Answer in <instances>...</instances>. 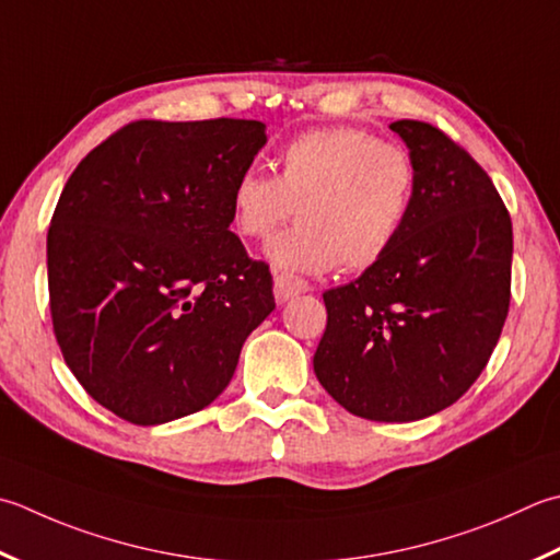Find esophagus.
<instances>
[{
  "instance_id": "1",
  "label": "esophagus",
  "mask_w": 560,
  "mask_h": 560,
  "mask_svg": "<svg viewBox=\"0 0 560 560\" xmlns=\"http://www.w3.org/2000/svg\"><path fill=\"white\" fill-rule=\"evenodd\" d=\"M305 291H311V283L301 277H295V273H287V271L273 273V295H277L279 303H287Z\"/></svg>"
}]
</instances>
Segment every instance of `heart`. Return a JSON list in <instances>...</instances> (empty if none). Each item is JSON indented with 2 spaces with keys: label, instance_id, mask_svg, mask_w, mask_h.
I'll use <instances>...</instances> for the list:
<instances>
[{
  "label": "heart",
  "instance_id": "obj_1",
  "mask_svg": "<svg viewBox=\"0 0 560 560\" xmlns=\"http://www.w3.org/2000/svg\"><path fill=\"white\" fill-rule=\"evenodd\" d=\"M418 167L410 150L361 128L308 130L283 145L277 177L245 170L230 191L243 237H269L267 257L281 269L320 273L339 265L364 271L398 243L412 211Z\"/></svg>",
  "mask_w": 560,
  "mask_h": 560
}]
</instances>
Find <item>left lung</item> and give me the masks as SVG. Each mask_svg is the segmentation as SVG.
<instances>
[{
  "label": "left lung",
  "mask_w": 560,
  "mask_h": 560,
  "mask_svg": "<svg viewBox=\"0 0 560 560\" xmlns=\"http://www.w3.org/2000/svg\"><path fill=\"white\" fill-rule=\"evenodd\" d=\"M390 130L418 167L408 225L378 265L323 293L313 369L357 418L412 422L462 398L498 345L512 221L486 170L444 130L410 118Z\"/></svg>",
  "instance_id": "left-lung-1"
}]
</instances>
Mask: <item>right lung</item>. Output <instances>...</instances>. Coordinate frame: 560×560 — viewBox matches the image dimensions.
I'll return each instance as SVG.
<instances>
[{
	"label": "right lung",
	"mask_w": 560,
	"mask_h": 560,
	"mask_svg": "<svg viewBox=\"0 0 560 560\" xmlns=\"http://www.w3.org/2000/svg\"><path fill=\"white\" fill-rule=\"evenodd\" d=\"M265 128L133 120L65 184L48 228L52 330L74 378L120 420L211 405L277 305L269 267L230 230V191Z\"/></svg>",
	"instance_id": "add662e5"
}]
</instances>
